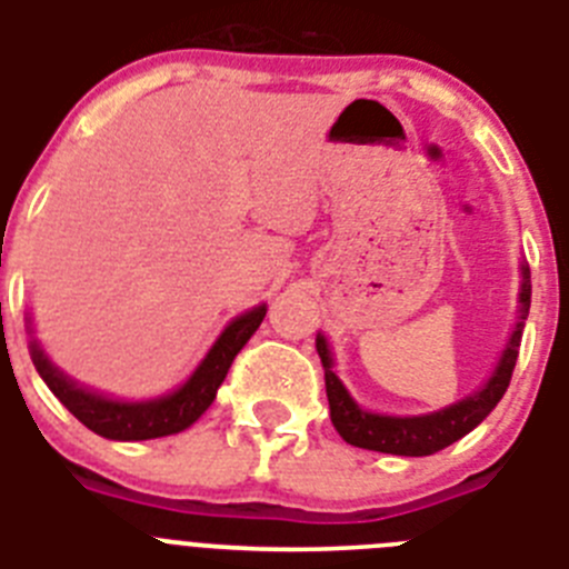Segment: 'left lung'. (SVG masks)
<instances>
[{"label": "left lung", "instance_id": "obj_1", "mask_svg": "<svg viewBox=\"0 0 569 569\" xmlns=\"http://www.w3.org/2000/svg\"><path fill=\"white\" fill-rule=\"evenodd\" d=\"M521 295H518V323L510 335V343L503 349L501 360H498L496 372L490 375V380L483 383L478 392H472L463 401L452 403L447 409H438V412L429 415H375L360 409L352 401V395L346 392V387L340 383V378L335 375V360L329 352V343H326L323 335H318V355L320 363H323L326 372V398H329V415H332L335 429L340 432L346 443L360 449H375V452H389V456H432L438 449L456 443L458 438H463L467 432L478 427V423L487 418V415L496 409V403L501 401L507 387H510L512 369H516L518 360V346H521V332L523 320L530 312V269L521 266Z\"/></svg>", "mask_w": 569, "mask_h": 569}]
</instances>
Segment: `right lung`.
I'll return each mask as SVG.
<instances>
[{"label": "right lung", "mask_w": 569, "mask_h": 569, "mask_svg": "<svg viewBox=\"0 0 569 569\" xmlns=\"http://www.w3.org/2000/svg\"><path fill=\"white\" fill-rule=\"evenodd\" d=\"M263 318L266 303H260L231 320L223 335L214 340L209 355L202 358L200 367L194 369V375L177 392L162 395L154 401H117V398H106V395L79 387L77 380H71L66 372H59L53 367L48 355L39 349L37 340H31V358L48 389L91 432L111 438V441H148V438H162V435L189 429L211 407L217 389L229 375L231 360L249 343V338L257 332V326L263 323Z\"/></svg>", "instance_id": "right-lung-1"}]
</instances>
